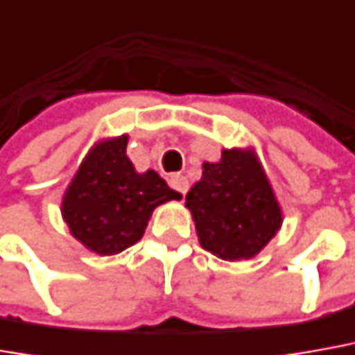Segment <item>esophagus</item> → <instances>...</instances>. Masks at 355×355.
Returning a JSON list of instances; mask_svg holds the SVG:
<instances>
[{"label":"esophagus","mask_w":355,"mask_h":355,"mask_svg":"<svg viewBox=\"0 0 355 355\" xmlns=\"http://www.w3.org/2000/svg\"><path fill=\"white\" fill-rule=\"evenodd\" d=\"M168 182H171V187L175 188L177 192H180L182 196L187 194V190H188L187 177H182V175H173V177L168 178Z\"/></svg>","instance_id":"esophagus-1"}]
</instances>
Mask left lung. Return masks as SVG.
I'll use <instances>...</instances> for the list:
<instances>
[{"instance_id":"8db88e82","label":"left lung","mask_w":355,"mask_h":355,"mask_svg":"<svg viewBox=\"0 0 355 355\" xmlns=\"http://www.w3.org/2000/svg\"><path fill=\"white\" fill-rule=\"evenodd\" d=\"M202 248L218 259H254L284 223L276 192L254 147L221 149L204 161L202 178L187 194Z\"/></svg>"}]
</instances>
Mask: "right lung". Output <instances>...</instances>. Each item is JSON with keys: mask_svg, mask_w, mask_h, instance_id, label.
I'll return each instance as SVG.
<instances>
[{"mask_svg": "<svg viewBox=\"0 0 355 355\" xmlns=\"http://www.w3.org/2000/svg\"><path fill=\"white\" fill-rule=\"evenodd\" d=\"M128 137L95 141L62 196L60 209L71 237L101 257L136 245L153 209L182 198L153 168L137 173L126 155Z\"/></svg>", "mask_w": 355, "mask_h": 355, "instance_id": "right-lung-1", "label": "right lung"}]
</instances>
